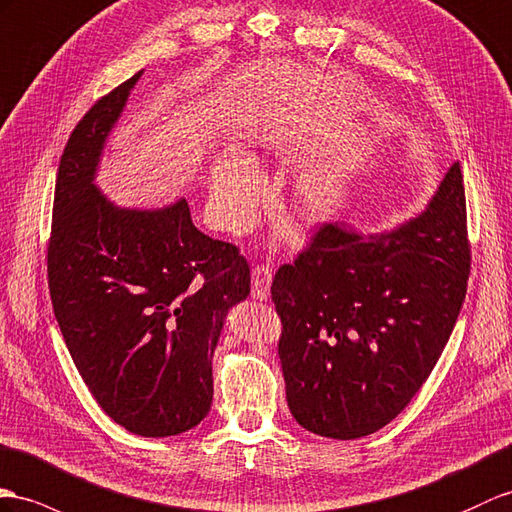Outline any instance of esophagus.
<instances>
[{"mask_svg":"<svg viewBox=\"0 0 512 512\" xmlns=\"http://www.w3.org/2000/svg\"><path fill=\"white\" fill-rule=\"evenodd\" d=\"M271 295V269L269 265H256L252 269V297L269 299Z\"/></svg>","mask_w":512,"mask_h":512,"instance_id":"34e87169","label":"esophagus"}]
</instances>
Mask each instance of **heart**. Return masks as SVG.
Returning a JSON list of instances; mask_svg holds the SVG:
<instances>
[{"label":"heart","mask_w":512,"mask_h":512,"mask_svg":"<svg viewBox=\"0 0 512 512\" xmlns=\"http://www.w3.org/2000/svg\"><path fill=\"white\" fill-rule=\"evenodd\" d=\"M354 180L352 162H330L297 180L291 191V206L306 221L334 217L350 197ZM265 191V178L256 162L239 152H228L215 160L210 171V208L221 228L241 232L256 215Z\"/></svg>","instance_id":"heart-1"}]
</instances>
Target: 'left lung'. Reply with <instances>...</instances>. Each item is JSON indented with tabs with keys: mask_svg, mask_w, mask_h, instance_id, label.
<instances>
[{
	"mask_svg": "<svg viewBox=\"0 0 512 512\" xmlns=\"http://www.w3.org/2000/svg\"><path fill=\"white\" fill-rule=\"evenodd\" d=\"M469 267L460 162L428 208L393 232L321 226L271 284L286 402L299 426L352 441L400 415L450 339Z\"/></svg>",
	"mask_w": 512,
	"mask_h": 512,
	"instance_id": "left-lung-1",
	"label": "left lung"
}]
</instances>
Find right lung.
<instances>
[{"label":"right lung","instance_id":"obj_1","mask_svg":"<svg viewBox=\"0 0 512 512\" xmlns=\"http://www.w3.org/2000/svg\"><path fill=\"white\" fill-rule=\"evenodd\" d=\"M141 73L97 99L69 136L47 278L62 339L97 404L119 426L158 439L208 415L213 354L228 310L249 295V265L236 245L193 226L186 199L119 208L95 186Z\"/></svg>","mask_w":512,"mask_h":512}]
</instances>
